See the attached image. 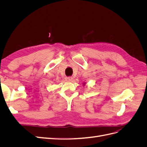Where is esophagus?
Masks as SVG:
<instances>
[{
    "instance_id": "esophagus-1",
    "label": "esophagus",
    "mask_w": 147,
    "mask_h": 147,
    "mask_svg": "<svg viewBox=\"0 0 147 147\" xmlns=\"http://www.w3.org/2000/svg\"><path fill=\"white\" fill-rule=\"evenodd\" d=\"M66 82H72L73 80V77H67L65 78Z\"/></svg>"
}]
</instances>
